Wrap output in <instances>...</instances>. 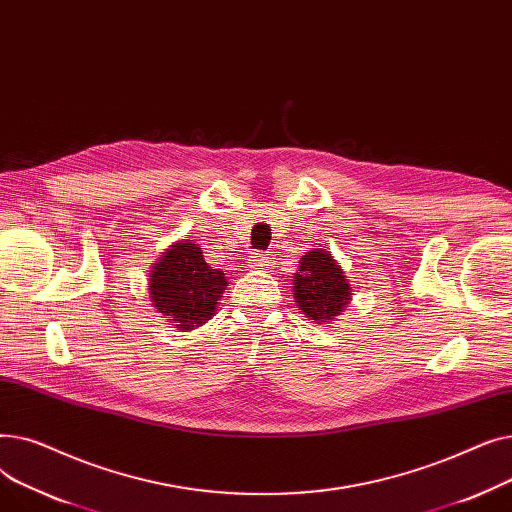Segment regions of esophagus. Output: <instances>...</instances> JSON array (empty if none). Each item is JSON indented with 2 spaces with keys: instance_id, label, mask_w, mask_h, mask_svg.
Instances as JSON below:
<instances>
[{
  "instance_id": "esophagus-1",
  "label": "esophagus",
  "mask_w": 512,
  "mask_h": 512,
  "mask_svg": "<svg viewBox=\"0 0 512 512\" xmlns=\"http://www.w3.org/2000/svg\"><path fill=\"white\" fill-rule=\"evenodd\" d=\"M270 261H272L270 257H267V255H259V253L251 255V259H249L251 267H255V270H263V267L270 265Z\"/></svg>"
}]
</instances>
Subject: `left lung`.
<instances>
[{
    "label": "left lung",
    "mask_w": 512,
    "mask_h": 512,
    "mask_svg": "<svg viewBox=\"0 0 512 512\" xmlns=\"http://www.w3.org/2000/svg\"><path fill=\"white\" fill-rule=\"evenodd\" d=\"M353 284L326 249H313L299 261L292 280V299L315 324H330L351 305Z\"/></svg>",
    "instance_id": "1"
}]
</instances>
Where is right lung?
<instances>
[{
	"label": "right lung",
	"mask_w": 512,
	"mask_h": 512,
	"mask_svg": "<svg viewBox=\"0 0 512 512\" xmlns=\"http://www.w3.org/2000/svg\"><path fill=\"white\" fill-rule=\"evenodd\" d=\"M228 286L224 272L211 270L191 240H176L151 265L149 301L180 332L195 330L215 315Z\"/></svg>",
	"instance_id": "obj_1"
}]
</instances>
